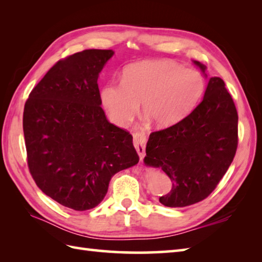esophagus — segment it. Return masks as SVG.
<instances>
[{
	"mask_svg": "<svg viewBox=\"0 0 262 262\" xmlns=\"http://www.w3.org/2000/svg\"><path fill=\"white\" fill-rule=\"evenodd\" d=\"M145 145H146V135L143 133H135L134 134V146L140 155L141 160L145 157Z\"/></svg>",
	"mask_w": 262,
	"mask_h": 262,
	"instance_id": "esophagus-1",
	"label": "esophagus"
}]
</instances>
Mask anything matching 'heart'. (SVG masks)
Listing matches in <instances>:
<instances>
[{"label": "heart", "mask_w": 262, "mask_h": 262, "mask_svg": "<svg viewBox=\"0 0 262 262\" xmlns=\"http://www.w3.org/2000/svg\"><path fill=\"white\" fill-rule=\"evenodd\" d=\"M199 71L181 68L170 60H145L128 65L121 83L110 82L101 91L102 104L110 120L126 126L143 113L154 126L174 125L190 113L205 92Z\"/></svg>", "instance_id": "heart-1"}]
</instances>
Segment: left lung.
<instances>
[{"label": "left lung", "instance_id": "8db88e82", "mask_svg": "<svg viewBox=\"0 0 262 262\" xmlns=\"http://www.w3.org/2000/svg\"><path fill=\"white\" fill-rule=\"evenodd\" d=\"M205 73L206 66L193 62ZM206 75V74H205ZM237 111L221 77H210L204 99L177 124L151 133L146 165L161 168L172 181L160 197L166 207H186L214 191L237 148Z\"/></svg>", "mask_w": 262, "mask_h": 262}]
</instances>
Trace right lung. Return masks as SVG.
Wrapping results in <instances>:
<instances>
[{"label": "right lung", "mask_w": 262, "mask_h": 262, "mask_svg": "<svg viewBox=\"0 0 262 262\" xmlns=\"http://www.w3.org/2000/svg\"><path fill=\"white\" fill-rule=\"evenodd\" d=\"M111 49H85L58 60L32 89L24 110L28 168L39 189L74 210L102 202L117 172L140 157L133 136L101 108L99 73Z\"/></svg>", "instance_id": "obj_1"}]
</instances>
